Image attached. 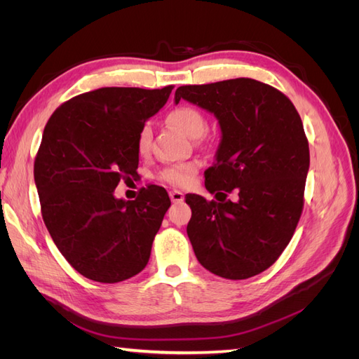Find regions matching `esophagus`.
<instances>
[{
	"label": "esophagus",
	"instance_id": "obj_1",
	"mask_svg": "<svg viewBox=\"0 0 359 359\" xmlns=\"http://www.w3.org/2000/svg\"><path fill=\"white\" fill-rule=\"evenodd\" d=\"M169 196H170V201H172L173 203H180V202L184 201V193H181V191H178V190H172V191L169 193Z\"/></svg>",
	"mask_w": 359,
	"mask_h": 359
}]
</instances>
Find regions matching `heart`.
<instances>
[{"instance_id": "1", "label": "heart", "mask_w": 359, "mask_h": 359, "mask_svg": "<svg viewBox=\"0 0 359 359\" xmlns=\"http://www.w3.org/2000/svg\"><path fill=\"white\" fill-rule=\"evenodd\" d=\"M168 121L178 128L181 133L189 137H198L203 133L206 121L203 115L191 106H180L170 111L168 115ZM151 136H153V130L147 124L140 128L137 136V151L140 154H147L151 147ZM199 170L198 161H187L180 163V165H173L161 172V180L166 181L175 187H190L194 182V177Z\"/></svg>"}]
</instances>
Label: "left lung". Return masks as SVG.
Here are the masks:
<instances>
[{
    "mask_svg": "<svg viewBox=\"0 0 359 359\" xmlns=\"http://www.w3.org/2000/svg\"><path fill=\"white\" fill-rule=\"evenodd\" d=\"M181 99L220 126L206 190L238 193L236 203L187 194L194 255L215 276L253 277L283 253L302 212L310 153L299 114L283 93L248 78L184 85L175 91V103Z\"/></svg>",
    "mask_w": 359,
    "mask_h": 359,
    "instance_id": "1",
    "label": "left lung"
}]
</instances>
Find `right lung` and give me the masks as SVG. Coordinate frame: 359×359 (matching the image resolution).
<instances>
[{"label":"right lung","mask_w":359,"mask_h":359,"mask_svg":"<svg viewBox=\"0 0 359 359\" xmlns=\"http://www.w3.org/2000/svg\"><path fill=\"white\" fill-rule=\"evenodd\" d=\"M161 90L100 88L76 95L52 114L34 161L41 215L53 243L83 277L118 283L139 274L170 206L148 186L136 201L115 198L121 178L136 177L137 136L168 102Z\"/></svg>","instance_id":"obj_1"}]
</instances>
